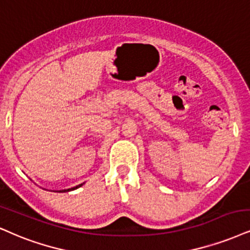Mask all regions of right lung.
Segmentation results:
<instances>
[{"label":"right lung","instance_id":"right-lung-1","mask_svg":"<svg viewBox=\"0 0 250 250\" xmlns=\"http://www.w3.org/2000/svg\"><path fill=\"white\" fill-rule=\"evenodd\" d=\"M83 184L84 183H82V184H79V186H76V187H74V188H70V189H64V190H59V191H57V192H68V191H73V190H75V189H78V188H80V187H82Z\"/></svg>","mask_w":250,"mask_h":250}]
</instances>
